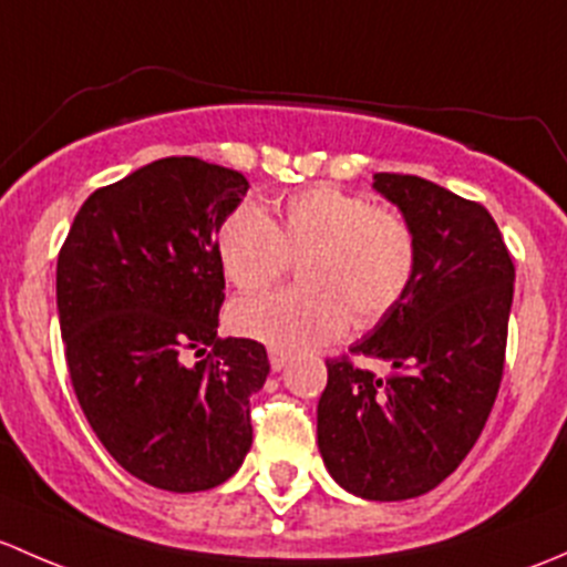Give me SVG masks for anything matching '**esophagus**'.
<instances>
[{
  "mask_svg": "<svg viewBox=\"0 0 567 567\" xmlns=\"http://www.w3.org/2000/svg\"><path fill=\"white\" fill-rule=\"evenodd\" d=\"M286 363H289V354H286L284 349H270V369L272 371H281Z\"/></svg>",
  "mask_w": 567,
  "mask_h": 567,
  "instance_id": "34e87169",
  "label": "esophagus"
}]
</instances>
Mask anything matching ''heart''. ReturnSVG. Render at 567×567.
<instances>
[{
	"mask_svg": "<svg viewBox=\"0 0 567 567\" xmlns=\"http://www.w3.org/2000/svg\"><path fill=\"white\" fill-rule=\"evenodd\" d=\"M218 259L240 291H261L300 261L302 286L237 300L231 330L300 352L347 330L377 324L401 306L417 276V240L395 209L336 185H311L278 202V220L243 204L220 224Z\"/></svg>",
	"mask_w": 567,
	"mask_h": 567,
	"instance_id": "b5f03b06",
	"label": "heart"
}]
</instances>
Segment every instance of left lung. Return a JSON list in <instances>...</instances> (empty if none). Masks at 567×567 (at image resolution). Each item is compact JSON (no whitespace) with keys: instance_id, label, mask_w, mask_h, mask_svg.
Returning a JSON list of instances; mask_svg holds the SVG:
<instances>
[{"instance_id":"1","label":"left lung","mask_w":567,"mask_h":567,"mask_svg":"<svg viewBox=\"0 0 567 567\" xmlns=\"http://www.w3.org/2000/svg\"><path fill=\"white\" fill-rule=\"evenodd\" d=\"M417 240V276L395 311L349 352L390 377L327 360L317 436L327 472L354 497L412 499L466 458L505 369L516 267L483 204L412 174H373Z\"/></svg>"}]
</instances>
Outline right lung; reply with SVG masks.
Segmentation results:
<instances>
[{"instance_id": "obj_1", "label": "right lung", "mask_w": 567, "mask_h": 567, "mask_svg": "<svg viewBox=\"0 0 567 567\" xmlns=\"http://www.w3.org/2000/svg\"><path fill=\"white\" fill-rule=\"evenodd\" d=\"M245 194L235 168L161 157L86 198L56 259L75 399L116 464L163 492L220 486L254 442L248 399L270 360L218 338L215 235Z\"/></svg>"}]
</instances>
